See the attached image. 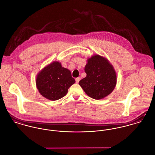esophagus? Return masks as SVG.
<instances>
[{
	"label": "esophagus",
	"mask_w": 155,
	"mask_h": 155,
	"mask_svg": "<svg viewBox=\"0 0 155 155\" xmlns=\"http://www.w3.org/2000/svg\"><path fill=\"white\" fill-rule=\"evenodd\" d=\"M80 80V77H77L75 78V81H76V83H78L79 81Z\"/></svg>",
	"instance_id": "34e87169"
}]
</instances>
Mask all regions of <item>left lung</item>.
<instances>
[{"label":"left lung","mask_w":155,"mask_h":155,"mask_svg":"<svg viewBox=\"0 0 155 155\" xmlns=\"http://www.w3.org/2000/svg\"><path fill=\"white\" fill-rule=\"evenodd\" d=\"M84 71L87 76L79 84L89 97L100 100L112 93L116 85L117 76L108 60L94 55L87 60Z\"/></svg>","instance_id":"1"}]
</instances>
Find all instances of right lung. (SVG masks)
<instances>
[{
    "label": "right lung",
    "mask_w": 155,
    "mask_h": 155,
    "mask_svg": "<svg viewBox=\"0 0 155 155\" xmlns=\"http://www.w3.org/2000/svg\"><path fill=\"white\" fill-rule=\"evenodd\" d=\"M75 81L71 71L54 61L39 72L36 79V87L39 93L48 100L55 101L66 95L68 88Z\"/></svg>",
    "instance_id": "right-lung-1"
}]
</instances>
